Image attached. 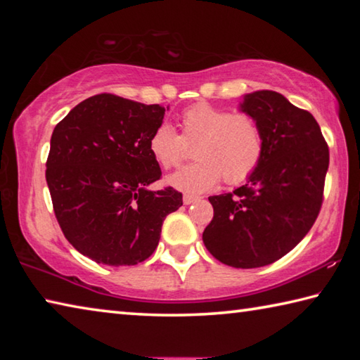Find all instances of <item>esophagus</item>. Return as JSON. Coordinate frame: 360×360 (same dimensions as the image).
I'll list each match as a JSON object with an SVG mask.
<instances>
[{
    "label": "esophagus",
    "instance_id": "1",
    "mask_svg": "<svg viewBox=\"0 0 360 360\" xmlns=\"http://www.w3.org/2000/svg\"><path fill=\"white\" fill-rule=\"evenodd\" d=\"M198 197H193V195H184V198H182V202L184 205H192V203H197L198 202Z\"/></svg>",
    "mask_w": 360,
    "mask_h": 360
}]
</instances>
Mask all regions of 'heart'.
<instances>
[{
    "mask_svg": "<svg viewBox=\"0 0 360 360\" xmlns=\"http://www.w3.org/2000/svg\"><path fill=\"white\" fill-rule=\"evenodd\" d=\"M179 124L181 135L163 122L149 139L152 157L167 169L186 160L188 146H193L197 162L169 176V186L200 193L214 187L222 176L227 184H240L257 169L265 143L252 115L200 103L181 114Z\"/></svg>",
    "mask_w": 360,
    "mask_h": 360,
    "instance_id": "heart-1",
    "label": "heart"
}]
</instances>
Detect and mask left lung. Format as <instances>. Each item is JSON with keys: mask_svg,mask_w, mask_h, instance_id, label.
I'll return each instance as SVG.
<instances>
[{"mask_svg": "<svg viewBox=\"0 0 360 360\" xmlns=\"http://www.w3.org/2000/svg\"><path fill=\"white\" fill-rule=\"evenodd\" d=\"M240 111L259 122L264 155L245 186L208 198L214 217L203 243L225 265L257 268L292 251L313 227L328 148L313 115L273 90L243 95Z\"/></svg>", "mask_w": 360, "mask_h": 360, "instance_id": "left-lung-1", "label": "left lung"}]
</instances>
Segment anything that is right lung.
Wrapping results in <instances>:
<instances>
[{
  "instance_id": "1",
  "label": "right lung",
  "mask_w": 360,
  "mask_h": 360,
  "mask_svg": "<svg viewBox=\"0 0 360 360\" xmlns=\"http://www.w3.org/2000/svg\"><path fill=\"white\" fill-rule=\"evenodd\" d=\"M167 109L101 94L53 129L46 163L53 211L66 240L96 264L148 259L165 217L182 206L173 187L148 188L162 176L149 139Z\"/></svg>"
}]
</instances>
